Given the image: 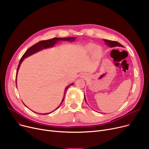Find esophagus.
Instances as JSON below:
<instances>
[{
	"label": "esophagus",
	"instance_id": "34e87169",
	"mask_svg": "<svg viewBox=\"0 0 149 149\" xmlns=\"http://www.w3.org/2000/svg\"><path fill=\"white\" fill-rule=\"evenodd\" d=\"M81 78H84V77H85V74H81Z\"/></svg>",
	"mask_w": 149,
	"mask_h": 149
}]
</instances>
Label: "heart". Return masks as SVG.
Here are the masks:
<instances>
[{
    "label": "heart",
    "mask_w": 149,
    "mask_h": 149,
    "mask_svg": "<svg viewBox=\"0 0 149 149\" xmlns=\"http://www.w3.org/2000/svg\"><path fill=\"white\" fill-rule=\"evenodd\" d=\"M84 49L86 52H90L93 50L92 56L95 58H100L102 54V49L100 46H96V45L92 43H88L84 47Z\"/></svg>",
    "instance_id": "b5f03b06"
}]
</instances>
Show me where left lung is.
Returning a JSON list of instances; mask_svg holds the SVG:
<instances>
[{"instance_id": "1", "label": "left lung", "mask_w": 149, "mask_h": 149, "mask_svg": "<svg viewBox=\"0 0 149 149\" xmlns=\"http://www.w3.org/2000/svg\"><path fill=\"white\" fill-rule=\"evenodd\" d=\"M104 41L106 43V44L107 45H108L109 46L111 47V48H113V47H115V46H120V47H123V46L120 44V43L115 42V41H112V40H106V39H104ZM84 100L86 102V97L84 96ZM87 103V102H86Z\"/></svg>"}]
</instances>
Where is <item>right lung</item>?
<instances>
[{
  "label": "right lung",
  "instance_id": "right-lung-1",
  "mask_svg": "<svg viewBox=\"0 0 149 149\" xmlns=\"http://www.w3.org/2000/svg\"><path fill=\"white\" fill-rule=\"evenodd\" d=\"M75 37H68V38H58V37H55V38H53L52 39H49V40H42V41H40L39 42L36 43L35 45H33L31 47H30V48L25 52V54L23 55V56L22 57L20 61H19V64L18 65V67H17V72H18V70L19 69V67H20V64L22 63V62L23 61V60H24V58L29 57V56H31V55H32L39 51H40L43 49H45V48H51V47H52L55 44H56L57 42H58V41H60V40H65V41H70V42H73L75 40ZM16 80H17V78L15 79V82H16ZM73 83L69 84V86H68L66 88L65 90V92H64V96H63V100L61 101V103H60V105L61 104V103H63V101H64V99H65V93H66V92L68 89V88L70 86V85H72ZM59 106L56 109V110H57V109L59 107ZM52 112H50V113H52ZM50 113H42V115H46V114H49Z\"/></svg>",
  "mask_w": 149,
  "mask_h": 149
}]
</instances>
